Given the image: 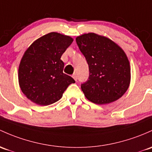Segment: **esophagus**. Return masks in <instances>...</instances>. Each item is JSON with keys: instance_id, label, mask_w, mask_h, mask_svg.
Returning <instances> with one entry per match:
<instances>
[{"instance_id": "1", "label": "esophagus", "mask_w": 152, "mask_h": 152, "mask_svg": "<svg viewBox=\"0 0 152 152\" xmlns=\"http://www.w3.org/2000/svg\"><path fill=\"white\" fill-rule=\"evenodd\" d=\"M72 77L74 78L75 80H76V81H77V75H76V74L72 75Z\"/></svg>"}]
</instances>
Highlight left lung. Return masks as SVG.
<instances>
[{"mask_svg": "<svg viewBox=\"0 0 152 152\" xmlns=\"http://www.w3.org/2000/svg\"><path fill=\"white\" fill-rule=\"evenodd\" d=\"M79 49L88 64L89 76L81 89L96 104L113 102L123 96L130 81V64L120 47L95 33L76 38Z\"/></svg>", "mask_w": 152, "mask_h": 152, "instance_id": "left-lung-1", "label": "left lung"}]
</instances>
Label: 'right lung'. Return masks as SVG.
I'll return each mask as SVG.
<instances>
[{
    "mask_svg": "<svg viewBox=\"0 0 152 152\" xmlns=\"http://www.w3.org/2000/svg\"><path fill=\"white\" fill-rule=\"evenodd\" d=\"M73 39L50 32L35 40L25 51L19 67V83L23 94L35 104L47 106L58 102L72 83L63 72L61 57Z\"/></svg>",
    "mask_w": 152,
    "mask_h": 152,
    "instance_id": "right-lung-1",
    "label": "right lung"
}]
</instances>
